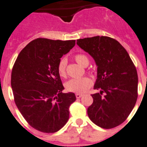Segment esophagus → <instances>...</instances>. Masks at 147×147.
Returning a JSON list of instances; mask_svg holds the SVG:
<instances>
[{
	"label": "esophagus",
	"instance_id": "obj_1",
	"mask_svg": "<svg viewBox=\"0 0 147 147\" xmlns=\"http://www.w3.org/2000/svg\"><path fill=\"white\" fill-rule=\"evenodd\" d=\"M83 96V94H79V93H76V98H80Z\"/></svg>",
	"mask_w": 147,
	"mask_h": 147
}]
</instances>
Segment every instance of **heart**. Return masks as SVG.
Wrapping results in <instances>:
<instances>
[{
	"label": "heart",
	"instance_id": "heart-1",
	"mask_svg": "<svg viewBox=\"0 0 147 147\" xmlns=\"http://www.w3.org/2000/svg\"><path fill=\"white\" fill-rule=\"evenodd\" d=\"M74 58L76 61L82 66H87L89 64L88 57L84 54H77L74 56ZM66 66L67 60L65 58H62L57 65V71L60 77H66ZM92 84L91 79L85 76L79 79H71L65 84V88L68 92L83 93L92 86Z\"/></svg>",
	"mask_w": 147,
	"mask_h": 147
}]
</instances>
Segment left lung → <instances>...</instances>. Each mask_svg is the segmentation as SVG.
<instances>
[{"label": "left lung", "instance_id": "1", "mask_svg": "<svg viewBox=\"0 0 147 147\" xmlns=\"http://www.w3.org/2000/svg\"><path fill=\"white\" fill-rule=\"evenodd\" d=\"M88 52L98 66L92 94L93 103L87 109L92 122L111 129L125 122L138 98V74L126 49L117 40L108 36H94L76 41ZM105 95L102 96V94Z\"/></svg>", "mask_w": 147, "mask_h": 147}]
</instances>
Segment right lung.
<instances>
[{
	"label": "right lung",
	"mask_w": 147,
	"mask_h": 147,
	"mask_svg": "<svg viewBox=\"0 0 147 147\" xmlns=\"http://www.w3.org/2000/svg\"><path fill=\"white\" fill-rule=\"evenodd\" d=\"M38 38L19 54L11 71L14 102L30 125L43 133L58 131L68 122L69 107L76 100L64 90L57 65L76 44Z\"/></svg>",
	"instance_id": "add662e5"
}]
</instances>
